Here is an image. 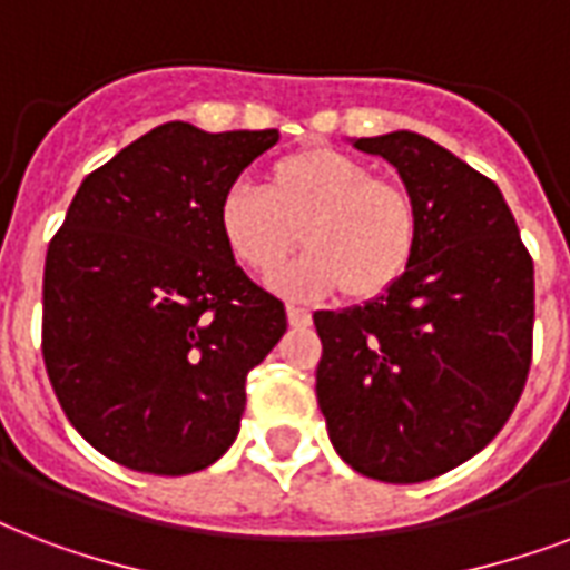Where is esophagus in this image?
Returning a JSON list of instances; mask_svg holds the SVG:
<instances>
[{
	"label": "esophagus",
	"mask_w": 570,
	"mask_h": 570,
	"mask_svg": "<svg viewBox=\"0 0 570 570\" xmlns=\"http://www.w3.org/2000/svg\"><path fill=\"white\" fill-rule=\"evenodd\" d=\"M286 320L293 328H307L311 325V311H304L298 304H286Z\"/></svg>",
	"instance_id": "esophagus-1"
}]
</instances>
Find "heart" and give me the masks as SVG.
I'll list each match as a JSON object with an SVG mask.
<instances>
[{
    "label": "heart",
    "instance_id": "1",
    "mask_svg": "<svg viewBox=\"0 0 570 570\" xmlns=\"http://www.w3.org/2000/svg\"><path fill=\"white\" fill-rule=\"evenodd\" d=\"M308 254L279 263L297 244ZM217 233L227 254L289 298L341 289L373 302L403 281L419 250V208L403 185L373 176L362 160L334 149H298L268 164L263 190L233 185L217 203Z\"/></svg>",
    "mask_w": 570,
    "mask_h": 570
}]
</instances>
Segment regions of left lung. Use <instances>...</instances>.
Instances as JSON below:
<instances>
[{
	"label": "left lung",
	"mask_w": 570,
	"mask_h": 570,
	"mask_svg": "<svg viewBox=\"0 0 570 570\" xmlns=\"http://www.w3.org/2000/svg\"><path fill=\"white\" fill-rule=\"evenodd\" d=\"M419 208V250L389 293L320 311L316 401L334 451L385 484L466 463L511 419L532 364L535 268L497 181L421 134L362 137Z\"/></svg>",
	"instance_id": "left-lung-1"
}]
</instances>
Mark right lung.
Returning <instances> with one entry per match:
<instances>
[{"label": "right lung", "instance_id": "obj_1", "mask_svg": "<svg viewBox=\"0 0 570 570\" xmlns=\"http://www.w3.org/2000/svg\"><path fill=\"white\" fill-rule=\"evenodd\" d=\"M277 130L167 121L82 179L43 263L41 353L77 433L119 466L190 475L238 436L284 302L236 266L217 203Z\"/></svg>", "mask_w": 570, "mask_h": 570}]
</instances>
